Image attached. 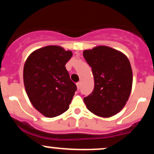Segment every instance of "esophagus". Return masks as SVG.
<instances>
[{
	"instance_id": "esophagus-1",
	"label": "esophagus",
	"mask_w": 154,
	"mask_h": 154,
	"mask_svg": "<svg viewBox=\"0 0 154 154\" xmlns=\"http://www.w3.org/2000/svg\"><path fill=\"white\" fill-rule=\"evenodd\" d=\"M77 89L79 90L80 89V87H81V82H77Z\"/></svg>"
}]
</instances>
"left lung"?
<instances>
[{
  "mask_svg": "<svg viewBox=\"0 0 154 154\" xmlns=\"http://www.w3.org/2000/svg\"><path fill=\"white\" fill-rule=\"evenodd\" d=\"M83 56L92 68L93 91L84 98L90 111L101 117H110L119 112L131 93L132 71L130 61L120 51L105 45L83 51Z\"/></svg>",
  "mask_w": 154,
  "mask_h": 154,
  "instance_id": "obj_1",
  "label": "left lung"
}]
</instances>
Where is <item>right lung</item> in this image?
<instances>
[{
	"instance_id": "right-lung-1",
	"label": "right lung",
	"mask_w": 154,
	"mask_h": 154,
	"mask_svg": "<svg viewBox=\"0 0 154 154\" xmlns=\"http://www.w3.org/2000/svg\"><path fill=\"white\" fill-rule=\"evenodd\" d=\"M72 56L71 51L48 45L33 51L24 63L26 94L33 106L46 117H55L68 110L77 91L65 66Z\"/></svg>"
}]
</instances>
